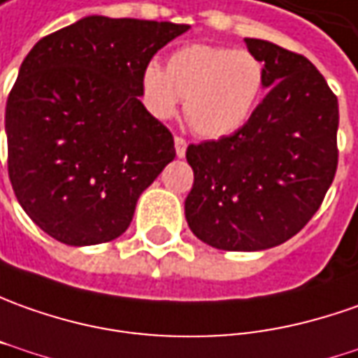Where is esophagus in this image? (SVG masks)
I'll use <instances>...</instances> for the list:
<instances>
[{
    "label": "esophagus",
    "instance_id": "34e87169",
    "mask_svg": "<svg viewBox=\"0 0 358 358\" xmlns=\"http://www.w3.org/2000/svg\"><path fill=\"white\" fill-rule=\"evenodd\" d=\"M185 151H187V141L183 138H175V153H177V157H185Z\"/></svg>",
    "mask_w": 358,
    "mask_h": 358
}]
</instances>
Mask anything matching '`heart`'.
<instances>
[{
  "label": "heart",
  "instance_id": "obj_1",
  "mask_svg": "<svg viewBox=\"0 0 358 358\" xmlns=\"http://www.w3.org/2000/svg\"><path fill=\"white\" fill-rule=\"evenodd\" d=\"M266 86V66L250 50L193 43L141 71V100L155 120L183 112L195 134L220 140L242 129L258 108Z\"/></svg>",
  "mask_w": 358,
  "mask_h": 358
}]
</instances>
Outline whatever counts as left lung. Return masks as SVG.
Returning <instances> with one entry per match:
<instances>
[{
  "label": "left lung",
  "mask_w": 358,
  "mask_h": 358,
  "mask_svg": "<svg viewBox=\"0 0 358 358\" xmlns=\"http://www.w3.org/2000/svg\"><path fill=\"white\" fill-rule=\"evenodd\" d=\"M244 43L266 66L268 94L236 134L187 148L195 173L187 224L199 241L230 252L289 241L317 213L337 171L339 104L325 78L270 41Z\"/></svg>",
  "instance_id": "8db88e82"
}]
</instances>
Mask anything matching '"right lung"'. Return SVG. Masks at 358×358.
Masks as SVG:
<instances>
[{"label":"right lung","instance_id":"add662e5","mask_svg":"<svg viewBox=\"0 0 358 358\" xmlns=\"http://www.w3.org/2000/svg\"><path fill=\"white\" fill-rule=\"evenodd\" d=\"M187 29L88 15L29 50L7 98V167L19 205L55 241L117 238L173 162V136L140 102V80Z\"/></svg>","mask_w":358,"mask_h":358}]
</instances>
